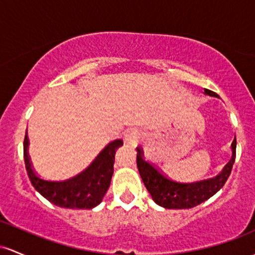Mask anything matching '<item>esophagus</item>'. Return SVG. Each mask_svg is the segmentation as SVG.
<instances>
[{
    "label": "esophagus",
    "instance_id": "esophagus-1",
    "mask_svg": "<svg viewBox=\"0 0 255 255\" xmlns=\"http://www.w3.org/2000/svg\"><path fill=\"white\" fill-rule=\"evenodd\" d=\"M125 142L128 143V144H137L141 139V133L136 130H131L127 132V135L124 137Z\"/></svg>",
    "mask_w": 255,
    "mask_h": 255
}]
</instances>
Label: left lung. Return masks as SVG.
Instances as JSON below:
<instances>
[{
	"mask_svg": "<svg viewBox=\"0 0 255 255\" xmlns=\"http://www.w3.org/2000/svg\"><path fill=\"white\" fill-rule=\"evenodd\" d=\"M204 94L212 97H219L216 93L207 89H205ZM136 149L137 168H138L139 176L154 202L168 210H183V208H191L202 204L224 187L230 177L233 165L235 162L236 138H234L233 144H231L230 161L225 165L218 176L191 183L176 182L167 178L155 166L143 159L141 148L137 147Z\"/></svg>",
	"mask_w": 255,
	"mask_h": 255,
	"instance_id": "obj_1",
	"label": "left lung"
}]
</instances>
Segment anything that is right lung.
Returning a JSON list of instances; mask_svg holds the SVG:
<instances>
[{
  "mask_svg": "<svg viewBox=\"0 0 255 255\" xmlns=\"http://www.w3.org/2000/svg\"><path fill=\"white\" fill-rule=\"evenodd\" d=\"M122 139L108 143L91 164L77 176L66 181H47L37 176L28 159L27 133L24 139V159L31 184L51 204L71 210H91L101 204L113 176L116 151Z\"/></svg>",
  "mask_w": 255,
  "mask_h": 255,
  "instance_id": "1",
  "label": "right lung"
}]
</instances>
